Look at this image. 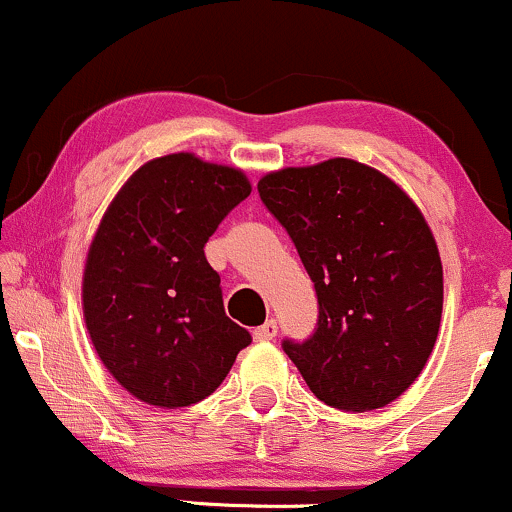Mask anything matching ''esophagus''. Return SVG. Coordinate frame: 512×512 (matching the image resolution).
Instances as JSON below:
<instances>
[{
	"label": "esophagus",
	"mask_w": 512,
	"mask_h": 512,
	"mask_svg": "<svg viewBox=\"0 0 512 512\" xmlns=\"http://www.w3.org/2000/svg\"><path fill=\"white\" fill-rule=\"evenodd\" d=\"M276 332H279V325H276V320H267L264 325L257 327V330L252 334H255L257 342H269V339L276 337Z\"/></svg>",
	"instance_id": "34e87169"
}]
</instances>
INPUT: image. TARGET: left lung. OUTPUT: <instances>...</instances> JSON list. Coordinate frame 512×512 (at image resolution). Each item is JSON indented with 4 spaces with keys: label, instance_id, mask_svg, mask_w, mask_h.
<instances>
[{
    "label": "left lung",
    "instance_id": "left-lung-1",
    "mask_svg": "<svg viewBox=\"0 0 512 512\" xmlns=\"http://www.w3.org/2000/svg\"><path fill=\"white\" fill-rule=\"evenodd\" d=\"M315 284L317 327L284 339L317 399L344 411L395 402L424 370L443 313V264L419 207L351 158L257 182Z\"/></svg>",
    "mask_w": 512,
    "mask_h": 512
}]
</instances>
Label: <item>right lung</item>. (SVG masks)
Here are the masks:
<instances>
[{"instance_id": "add662e5", "label": "right lung", "mask_w": 512, "mask_h": 512, "mask_svg": "<svg viewBox=\"0 0 512 512\" xmlns=\"http://www.w3.org/2000/svg\"><path fill=\"white\" fill-rule=\"evenodd\" d=\"M250 190L238 168L170 154L144 163L105 211L84 269L86 330L103 366L146 404L202 402L252 342L223 310L204 255Z\"/></svg>"}]
</instances>
